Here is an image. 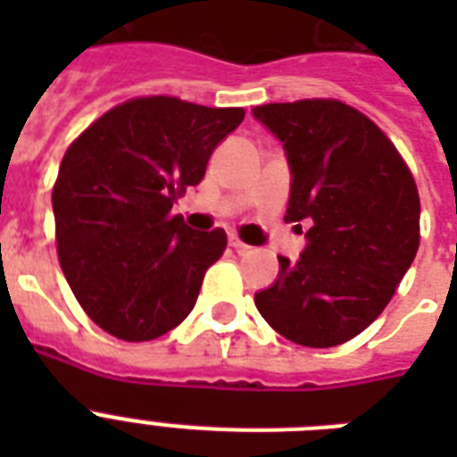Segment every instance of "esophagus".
<instances>
[{"instance_id": "obj_1", "label": "esophagus", "mask_w": 457, "mask_h": 457, "mask_svg": "<svg viewBox=\"0 0 457 457\" xmlns=\"http://www.w3.org/2000/svg\"><path fill=\"white\" fill-rule=\"evenodd\" d=\"M229 246H232V249H235L237 253H246V251L251 249L249 244H244L242 239H239V237H235V235L229 237Z\"/></svg>"}]
</instances>
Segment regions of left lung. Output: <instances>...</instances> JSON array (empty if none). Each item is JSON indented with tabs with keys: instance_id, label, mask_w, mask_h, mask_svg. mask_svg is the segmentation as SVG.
I'll list each match as a JSON object with an SVG mask.
<instances>
[{
	"instance_id": "8db88e82",
	"label": "left lung",
	"mask_w": 457,
	"mask_h": 457,
	"mask_svg": "<svg viewBox=\"0 0 457 457\" xmlns=\"http://www.w3.org/2000/svg\"><path fill=\"white\" fill-rule=\"evenodd\" d=\"M253 116L292 168L285 220L311 222L301 258L278 256L256 308L294 344L339 346L379 318L418 253V185L394 142L339 99L263 104Z\"/></svg>"
}]
</instances>
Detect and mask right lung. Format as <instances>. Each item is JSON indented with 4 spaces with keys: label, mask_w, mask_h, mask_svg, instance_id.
Here are the masks:
<instances>
[{
    "label": "right lung",
    "mask_w": 457,
    "mask_h": 457,
    "mask_svg": "<svg viewBox=\"0 0 457 457\" xmlns=\"http://www.w3.org/2000/svg\"><path fill=\"white\" fill-rule=\"evenodd\" d=\"M242 120L244 109L135 96L68 146L52 189L59 263L104 332L152 341L192 312L228 235L187 228L172 201L199 185Z\"/></svg>",
    "instance_id": "add662e5"
}]
</instances>
